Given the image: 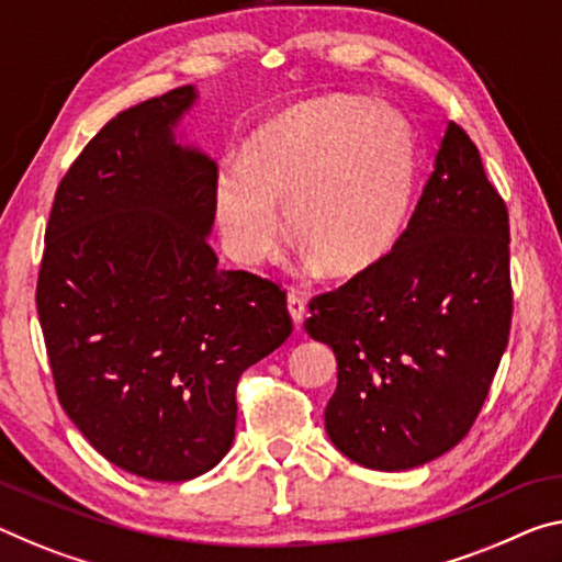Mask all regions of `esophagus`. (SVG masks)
Segmentation results:
<instances>
[{
  "mask_svg": "<svg viewBox=\"0 0 562 562\" xmlns=\"http://www.w3.org/2000/svg\"><path fill=\"white\" fill-rule=\"evenodd\" d=\"M286 306H289V314L293 318V324L301 326V322H304V316H306V301H304V296H301L296 289L289 291Z\"/></svg>",
  "mask_w": 562,
  "mask_h": 562,
  "instance_id": "obj_1",
  "label": "esophagus"
}]
</instances>
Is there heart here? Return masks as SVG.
Returning <instances> with one entry per match:
<instances>
[{
	"label": "heart",
	"mask_w": 562,
	"mask_h": 562,
	"mask_svg": "<svg viewBox=\"0 0 562 562\" xmlns=\"http://www.w3.org/2000/svg\"><path fill=\"white\" fill-rule=\"evenodd\" d=\"M414 143L404 120L367 100L336 98L289 112L244 158L223 160L213 201L223 244L258 263L293 238L331 276L357 273L394 244L409 209Z\"/></svg>",
	"instance_id": "b5f03b06"
}]
</instances>
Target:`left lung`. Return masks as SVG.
Instances as JSON below:
<instances>
[{
	"label": "left lung",
	"instance_id": "1",
	"mask_svg": "<svg viewBox=\"0 0 562 562\" xmlns=\"http://www.w3.org/2000/svg\"><path fill=\"white\" fill-rule=\"evenodd\" d=\"M308 311L336 353L324 419L349 460L396 472L462 442L510 339L513 283L507 205L460 125L392 251Z\"/></svg>",
	"mask_w": 562,
	"mask_h": 562
}]
</instances>
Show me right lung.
<instances>
[{
	"label": "right lung",
	"mask_w": 562,
	"mask_h": 562,
	"mask_svg": "<svg viewBox=\"0 0 562 562\" xmlns=\"http://www.w3.org/2000/svg\"><path fill=\"white\" fill-rule=\"evenodd\" d=\"M191 85L120 112L59 180L37 276L57 400L105 460L183 482L236 437L240 374L293 331L286 291L209 246L218 168L172 140Z\"/></svg>",
	"instance_id": "right-lung-1"
}]
</instances>
